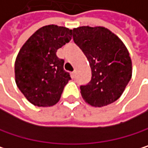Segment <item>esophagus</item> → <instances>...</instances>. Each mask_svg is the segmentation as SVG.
I'll use <instances>...</instances> for the list:
<instances>
[{
    "label": "esophagus",
    "mask_w": 148,
    "mask_h": 148,
    "mask_svg": "<svg viewBox=\"0 0 148 148\" xmlns=\"http://www.w3.org/2000/svg\"><path fill=\"white\" fill-rule=\"evenodd\" d=\"M75 76H76V72H75V71L72 72V77H73V78H75Z\"/></svg>",
    "instance_id": "34e87169"
}]
</instances>
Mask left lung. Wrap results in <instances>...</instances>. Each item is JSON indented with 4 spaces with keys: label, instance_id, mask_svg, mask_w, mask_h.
<instances>
[{
    "label": "left lung",
    "instance_id": "8db88e82",
    "mask_svg": "<svg viewBox=\"0 0 148 148\" xmlns=\"http://www.w3.org/2000/svg\"><path fill=\"white\" fill-rule=\"evenodd\" d=\"M73 39L86 55L92 72L91 81L80 87L82 98L98 108L117 101L132 77V60L124 43L103 27L73 28Z\"/></svg>",
    "mask_w": 148,
    "mask_h": 148
}]
</instances>
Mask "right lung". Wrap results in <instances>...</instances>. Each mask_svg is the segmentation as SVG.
Returning <instances> with one entry per match:
<instances>
[{
  "instance_id": "add662e5",
  "label": "right lung",
  "mask_w": 148,
  "mask_h": 148,
  "mask_svg": "<svg viewBox=\"0 0 148 148\" xmlns=\"http://www.w3.org/2000/svg\"><path fill=\"white\" fill-rule=\"evenodd\" d=\"M71 39V29L48 25L33 34L21 48L14 63L15 82L33 105L51 107L60 101L71 77L56 52Z\"/></svg>"
}]
</instances>
